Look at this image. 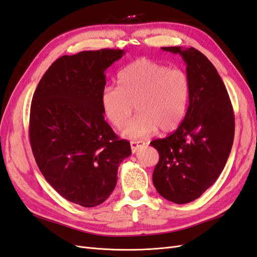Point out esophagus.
Masks as SVG:
<instances>
[{"label": "esophagus", "instance_id": "34e87169", "mask_svg": "<svg viewBox=\"0 0 257 257\" xmlns=\"http://www.w3.org/2000/svg\"><path fill=\"white\" fill-rule=\"evenodd\" d=\"M144 144H146V142L140 141V140H138V141H131L130 146H131V151H133V153H136L137 150L139 149L141 146H144Z\"/></svg>", "mask_w": 257, "mask_h": 257}]
</instances>
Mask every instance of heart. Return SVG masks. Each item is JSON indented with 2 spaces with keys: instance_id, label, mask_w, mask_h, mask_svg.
<instances>
[{
  "instance_id": "1",
  "label": "heart",
  "mask_w": 257,
  "mask_h": 257,
  "mask_svg": "<svg viewBox=\"0 0 257 257\" xmlns=\"http://www.w3.org/2000/svg\"><path fill=\"white\" fill-rule=\"evenodd\" d=\"M118 85H106L101 92V106L106 119L120 127L123 137L139 139L160 128L169 133L185 117L190 97V81L178 68L168 69L148 58H139L126 66L117 77Z\"/></svg>"
}]
</instances>
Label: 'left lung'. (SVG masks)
<instances>
[{
	"label": "left lung",
	"instance_id": "obj_1",
	"mask_svg": "<svg viewBox=\"0 0 257 257\" xmlns=\"http://www.w3.org/2000/svg\"><path fill=\"white\" fill-rule=\"evenodd\" d=\"M162 50L185 61L190 97L178 129L151 142L160 154L153 183L164 199L185 204L200 197L221 174L232 148L234 115L225 84L205 55L194 48Z\"/></svg>",
	"mask_w": 257,
	"mask_h": 257
}]
</instances>
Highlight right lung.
<instances>
[{"instance_id": "right-lung-1", "label": "right lung", "mask_w": 257, "mask_h": 257, "mask_svg": "<svg viewBox=\"0 0 257 257\" xmlns=\"http://www.w3.org/2000/svg\"><path fill=\"white\" fill-rule=\"evenodd\" d=\"M124 55L103 49L64 55L45 71L32 97L29 137L43 177L66 200L83 207L103 203L131 155L104 120L105 70Z\"/></svg>"}]
</instances>
